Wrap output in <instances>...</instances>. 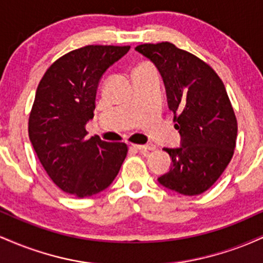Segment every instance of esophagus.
Here are the masks:
<instances>
[{
  "label": "esophagus",
  "mask_w": 263,
  "mask_h": 263,
  "mask_svg": "<svg viewBox=\"0 0 263 263\" xmlns=\"http://www.w3.org/2000/svg\"><path fill=\"white\" fill-rule=\"evenodd\" d=\"M132 147L136 149L141 151V152H149V151H155L156 146L155 144H132Z\"/></svg>",
  "instance_id": "1"
}]
</instances>
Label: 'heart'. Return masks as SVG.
Segmentation results:
<instances>
[{
	"label": "heart",
	"instance_id": "obj_1",
	"mask_svg": "<svg viewBox=\"0 0 263 263\" xmlns=\"http://www.w3.org/2000/svg\"><path fill=\"white\" fill-rule=\"evenodd\" d=\"M147 69H155V68H153V66L151 65V64H148V63H146V64H142V65L138 66V68H136V69H135V71L147 70Z\"/></svg>",
	"mask_w": 263,
	"mask_h": 263
}]
</instances>
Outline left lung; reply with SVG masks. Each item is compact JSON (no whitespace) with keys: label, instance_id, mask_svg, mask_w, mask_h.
Segmentation results:
<instances>
[{"label":"left lung","instance_id":"1","mask_svg":"<svg viewBox=\"0 0 263 263\" xmlns=\"http://www.w3.org/2000/svg\"><path fill=\"white\" fill-rule=\"evenodd\" d=\"M136 50L158 68L182 137V147L164 148L172 167L158 182L179 194H201L219 179L236 146L237 120L224 83L209 64L170 42Z\"/></svg>","mask_w":263,"mask_h":263}]
</instances>
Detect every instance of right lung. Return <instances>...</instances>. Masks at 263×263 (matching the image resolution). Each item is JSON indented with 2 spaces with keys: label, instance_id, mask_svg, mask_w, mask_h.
I'll return each mask as SVG.
<instances>
[{
  "label": "right lung",
  "instance_id": "add662e5",
  "mask_svg": "<svg viewBox=\"0 0 263 263\" xmlns=\"http://www.w3.org/2000/svg\"><path fill=\"white\" fill-rule=\"evenodd\" d=\"M129 45H86L57 59L35 91L28 134L39 162L58 188L77 198L106 189L119 173L128 148L122 142L87 137L96 90L108 66Z\"/></svg>",
  "mask_w": 263,
  "mask_h": 263
}]
</instances>
